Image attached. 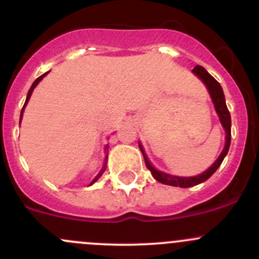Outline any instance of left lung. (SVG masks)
I'll list each match as a JSON object with an SVG mask.
<instances>
[{"instance_id":"1","label":"left lung","mask_w":259,"mask_h":259,"mask_svg":"<svg viewBox=\"0 0 259 259\" xmlns=\"http://www.w3.org/2000/svg\"><path fill=\"white\" fill-rule=\"evenodd\" d=\"M193 73L195 74L202 82H204L205 86H206L208 94H210L211 96V100H212L213 102V106H215L216 112H218L219 115L220 122H221L222 127H224L225 130V133H226V143H225L224 149H222L221 154L219 155L218 159L215 160V163H213L207 170H205L204 173L196 175V177H175V175H170V174L163 173V171L160 170H157V169L152 165L151 162H149L148 158H147V154L144 153L143 146L138 142V146H140L142 154H143L147 168L151 170V173L153 177H154V179L158 180L159 183H162V184L179 186V188H190V186L197 185L200 184V183H204L205 180H207L211 175L218 170L219 166L221 165L222 160H224V158L226 157L227 152H229L230 144H231V116L229 112V108L226 106V101H225V95H224V91H222L221 85H220L219 82L216 81V80L213 79V77L211 76V75L208 74L204 68H202V66L196 65L195 68L193 69Z\"/></svg>"}]
</instances>
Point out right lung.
I'll return each mask as SVG.
<instances>
[{
    "label": "right lung",
    "instance_id": "add662e5",
    "mask_svg": "<svg viewBox=\"0 0 259 259\" xmlns=\"http://www.w3.org/2000/svg\"><path fill=\"white\" fill-rule=\"evenodd\" d=\"M47 74H48V73H46V74L40 75V76H39V77H38V79H37V80H35V81H34V82H33V84H32V86H30V89H29V91H28V95H27V99H26V102H24V106H23V108H22V111H21V119H22V115H23V111H24V107H26L27 102H28V100L30 99V95H32L33 90H34V88H35V86H37L38 84H39V81H40V80H41V79H43V77H44V76H46V75H47ZM106 165H107V155H106V158H105V162H104V165H102L101 170H100V171H99V174H97V175H96V177H95V178H94V179H93V182H91V183H90V185H93V184H94V183H95V182H97V179H99V178H100V177H101V175H102V174H104L105 169H106Z\"/></svg>",
    "mask_w": 259,
    "mask_h": 259
}]
</instances>
